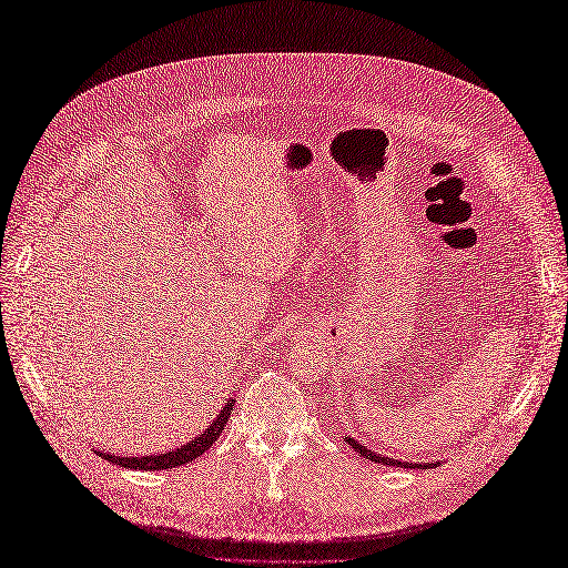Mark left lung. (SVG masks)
Here are the masks:
<instances>
[{
  "instance_id": "left-lung-1",
  "label": "left lung",
  "mask_w": 568,
  "mask_h": 568,
  "mask_svg": "<svg viewBox=\"0 0 568 568\" xmlns=\"http://www.w3.org/2000/svg\"><path fill=\"white\" fill-rule=\"evenodd\" d=\"M348 440V445H353V450L355 453H359V455H363L365 459H369V462H374V464H388V467H405V469H415V467H436V464H440V462H432V464H412V462H403V459H393V457H388V455H379V453H374V450H369L367 448V445L365 443H359L357 438H346Z\"/></svg>"
}]
</instances>
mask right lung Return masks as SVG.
<instances>
[{"label":"right lung","instance_id":"add662e5","mask_svg":"<svg viewBox=\"0 0 568 568\" xmlns=\"http://www.w3.org/2000/svg\"><path fill=\"white\" fill-rule=\"evenodd\" d=\"M232 403L234 400H227L225 407L220 409V415L213 419V424L205 428V432H201L194 440H189L186 445H182V448L173 450V453H159V455H142V457H118V455H111V453H101L99 455L109 459V462H115L118 467H125V469H142V471H159V469H175V467H182V464L192 462L196 457H201L205 450L211 448V445L220 438L222 428H225L227 419H230V412H232Z\"/></svg>","mask_w":568,"mask_h":568}]
</instances>
